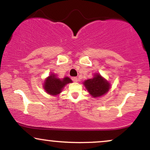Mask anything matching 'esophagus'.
Segmentation results:
<instances>
[{
    "instance_id": "obj_1",
    "label": "esophagus",
    "mask_w": 150,
    "mask_h": 150,
    "mask_svg": "<svg viewBox=\"0 0 150 150\" xmlns=\"http://www.w3.org/2000/svg\"><path fill=\"white\" fill-rule=\"evenodd\" d=\"M72 80H73V82H77V81H78V79H77V77H72Z\"/></svg>"
}]
</instances>
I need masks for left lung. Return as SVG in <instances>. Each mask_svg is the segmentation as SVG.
I'll return each mask as SVG.
<instances>
[{"instance_id":"left-lung-1","label":"left lung","mask_w":150,"mask_h":150,"mask_svg":"<svg viewBox=\"0 0 150 150\" xmlns=\"http://www.w3.org/2000/svg\"><path fill=\"white\" fill-rule=\"evenodd\" d=\"M83 84L87 90L94 98L106 94L111 87L109 82L99 74H95L93 78L85 80Z\"/></svg>"}]
</instances>
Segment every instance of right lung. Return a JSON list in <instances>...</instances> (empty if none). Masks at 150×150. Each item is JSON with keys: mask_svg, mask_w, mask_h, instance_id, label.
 I'll return each mask as SVG.
<instances>
[{"mask_svg": "<svg viewBox=\"0 0 150 150\" xmlns=\"http://www.w3.org/2000/svg\"><path fill=\"white\" fill-rule=\"evenodd\" d=\"M73 81L69 77H65L63 79H60L53 73L46 79L44 84V88L49 94L53 96L58 95L61 92L63 87L67 84L71 83Z\"/></svg>", "mask_w": 150, "mask_h": 150, "instance_id": "1", "label": "right lung"}]
</instances>
